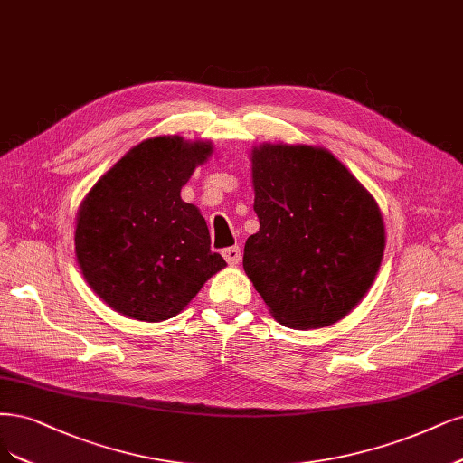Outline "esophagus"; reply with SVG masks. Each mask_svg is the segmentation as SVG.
Returning <instances> with one entry per match:
<instances>
[{"label":"esophagus","mask_w":463,"mask_h":463,"mask_svg":"<svg viewBox=\"0 0 463 463\" xmlns=\"http://www.w3.org/2000/svg\"><path fill=\"white\" fill-rule=\"evenodd\" d=\"M222 254H224V259L230 266H235V264H239V260H241V249L239 247H228L222 250Z\"/></svg>","instance_id":"obj_1"}]
</instances>
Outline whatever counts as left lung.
<instances>
[{"instance_id": "obj_1", "label": "left lung", "mask_w": 463, "mask_h": 463, "mask_svg": "<svg viewBox=\"0 0 463 463\" xmlns=\"http://www.w3.org/2000/svg\"><path fill=\"white\" fill-rule=\"evenodd\" d=\"M250 161L260 230L245 243V274L285 327L343 320L383 259L375 199L324 147L264 143Z\"/></svg>"}]
</instances>
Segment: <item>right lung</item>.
<instances>
[{
	"instance_id": "add662e5",
	"label": "right lung",
	"mask_w": 463,
	"mask_h": 463,
	"mask_svg": "<svg viewBox=\"0 0 463 463\" xmlns=\"http://www.w3.org/2000/svg\"><path fill=\"white\" fill-rule=\"evenodd\" d=\"M211 141H141L91 187L76 216V259L107 305L139 322L180 314L226 266L199 209L180 191L211 156Z\"/></svg>"
}]
</instances>
